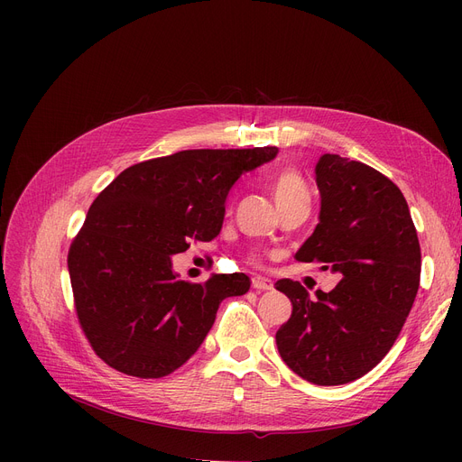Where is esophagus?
Returning <instances> with one entry per match:
<instances>
[{
  "instance_id": "esophagus-1",
  "label": "esophagus",
  "mask_w": 462,
  "mask_h": 462,
  "mask_svg": "<svg viewBox=\"0 0 462 462\" xmlns=\"http://www.w3.org/2000/svg\"><path fill=\"white\" fill-rule=\"evenodd\" d=\"M253 288L256 292H268V290L273 288V282L270 279L258 275V277H253Z\"/></svg>"
}]
</instances>
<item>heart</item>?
Returning a JSON list of instances; mask_svg holds the SVG:
<instances>
[{
  "mask_svg": "<svg viewBox=\"0 0 462 462\" xmlns=\"http://www.w3.org/2000/svg\"><path fill=\"white\" fill-rule=\"evenodd\" d=\"M273 194H275V200L277 206H288V204H294V202H309V189L307 183L303 180V176L298 172L296 168H282L275 174L273 178ZM251 263L256 262L254 256L249 258Z\"/></svg>",
  "mask_w": 462,
  "mask_h": 462,
  "instance_id": "obj_1",
  "label": "heart"
}]
</instances>
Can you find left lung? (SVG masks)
Masks as SVG:
<instances>
[{
    "instance_id": "obj_1",
    "label": "left lung",
    "mask_w": 462,
    "mask_h": 462,
    "mask_svg": "<svg viewBox=\"0 0 462 462\" xmlns=\"http://www.w3.org/2000/svg\"><path fill=\"white\" fill-rule=\"evenodd\" d=\"M320 223L296 253L341 275L331 290H307L290 279L277 290L292 317L275 335L286 365L319 385L367 374L392 350L414 305L421 249L401 189L378 170L326 153L317 162Z\"/></svg>"
}]
</instances>
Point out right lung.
<instances>
[{
  "label": "right lung",
  "mask_w": 462,
  "mask_h": 462,
  "mask_svg": "<svg viewBox=\"0 0 462 462\" xmlns=\"http://www.w3.org/2000/svg\"><path fill=\"white\" fill-rule=\"evenodd\" d=\"M275 145L185 150L129 166L97 197L67 265L80 328L112 369L162 378L200 348L223 300L251 288L245 273L185 282L172 254L211 241L228 190L272 161Z\"/></svg>",
  "instance_id": "obj_1"
}]
</instances>
